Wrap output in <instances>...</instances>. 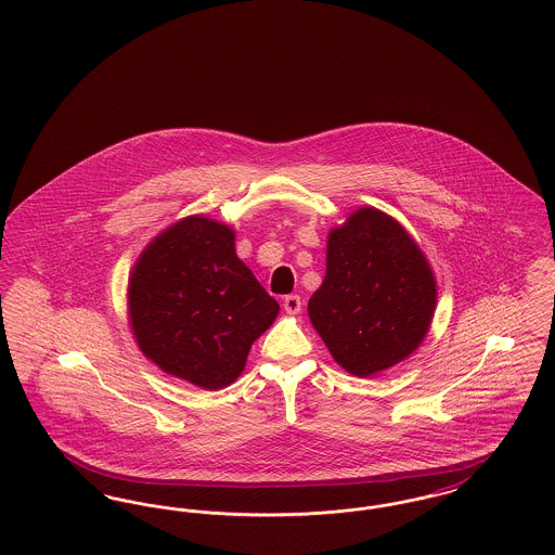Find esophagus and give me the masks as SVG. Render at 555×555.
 <instances>
[{
	"mask_svg": "<svg viewBox=\"0 0 555 555\" xmlns=\"http://www.w3.org/2000/svg\"><path fill=\"white\" fill-rule=\"evenodd\" d=\"M283 308H285V312L291 314V317L299 314V312H301V299H299V295H287V297L283 299Z\"/></svg>",
	"mask_w": 555,
	"mask_h": 555,
	"instance_id": "1",
	"label": "esophagus"
}]
</instances>
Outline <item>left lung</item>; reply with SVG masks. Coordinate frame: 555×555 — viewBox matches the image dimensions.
<instances>
[{
    "instance_id": "1",
    "label": "left lung",
    "mask_w": 555,
    "mask_h": 555,
    "mask_svg": "<svg viewBox=\"0 0 555 555\" xmlns=\"http://www.w3.org/2000/svg\"><path fill=\"white\" fill-rule=\"evenodd\" d=\"M435 308L433 268L393 216L364 206L331 229L308 317L341 369L366 378L408 360Z\"/></svg>"
}]
</instances>
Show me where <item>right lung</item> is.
<instances>
[{"label":"right lung","instance_id":"right-lung-1","mask_svg":"<svg viewBox=\"0 0 555 555\" xmlns=\"http://www.w3.org/2000/svg\"><path fill=\"white\" fill-rule=\"evenodd\" d=\"M127 308L143 356L206 391L237 380L251 345L281 310L238 260L235 231L202 214L145 245L129 276Z\"/></svg>","mask_w":555,"mask_h":555}]
</instances>
